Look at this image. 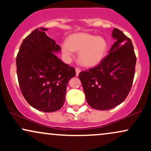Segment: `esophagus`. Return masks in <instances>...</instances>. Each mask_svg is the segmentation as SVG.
<instances>
[{
    "mask_svg": "<svg viewBox=\"0 0 151 151\" xmlns=\"http://www.w3.org/2000/svg\"><path fill=\"white\" fill-rule=\"evenodd\" d=\"M75 70H76V76H77V77H78V75H79V72H81V70L79 68H76Z\"/></svg>",
    "mask_w": 151,
    "mask_h": 151,
    "instance_id": "34e87169",
    "label": "esophagus"
}]
</instances>
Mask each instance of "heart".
Masks as SVG:
<instances>
[{"label": "heart", "instance_id": "1", "mask_svg": "<svg viewBox=\"0 0 151 151\" xmlns=\"http://www.w3.org/2000/svg\"><path fill=\"white\" fill-rule=\"evenodd\" d=\"M63 55L67 60L74 57V51L79 52V61L85 67L97 65L104 58L108 49L106 40L102 37L79 32L70 35L61 44Z\"/></svg>", "mask_w": 151, "mask_h": 151}]
</instances>
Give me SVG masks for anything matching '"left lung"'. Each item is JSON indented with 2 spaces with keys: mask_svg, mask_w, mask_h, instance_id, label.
Instances as JSON below:
<instances>
[{
  "mask_svg": "<svg viewBox=\"0 0 151 151\" xmlns=\"http://www.w3.org/2000/svg\"><path fill=\"white\" fill-rule=\"evenodd\" d=\"M112 36L116 41L109 55L97 66L79 74L88 104L98 110H109L122 103L134 78L136 57L131 39L117 28Z\"/></svg>",
  "mask_w": 151,
  "mask_h": 151,
  "instance_id": "1",
  "label": "left lung"
}]
</instances>
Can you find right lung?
Listing matches in <instances>:
<instances>
[{
  "instance_id": "obj_1",
  "label": "right lung",
  "mask_w": 151,
  "mask_h": 151,
  "mask_svg": "<svg viewBox=\"0 0 151 151\" xmlns=\"http://www.w3.org/2000/svg\"><path fill=\"white\" fill-rule=\"evenodd\" d=\"M40 27L22 41L16 57L17 75L20 91L30 106L44 112L63 106L66 89L75 69L55 55L61 47Z\"/></svg>"
}]
</instances>
